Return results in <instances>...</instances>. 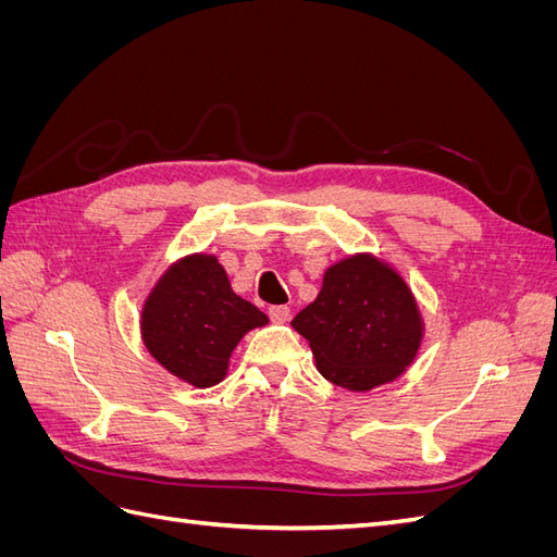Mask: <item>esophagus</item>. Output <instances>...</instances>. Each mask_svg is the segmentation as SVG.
<instances>
[{"mask_svg":"<svg viewBox=\"0 0 557 557\" xmlns=\"http://www.w3.org/2000/svg\"><path fill=\"white\" fill-rule=\"evenodd\" d=\"M269 318H272V323H288L290 320V309L288 307H269Z\"/></svg>","mask_w":557,"mask_h":557,"instance_id":"1","label":"esophagus"}]
</instances>
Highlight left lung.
<instances>
[{
  "label": "left lung",
  "instance_id": "8db88e82",
  "mask_svg": "<svg viewBox=\"0 0 557 557\" xmlns=\"http://www.w3.org/2000/svg\"><path fill=\"white\" fill-rule=\"evenodd\" d=\"M293 327L309 339L320 374L348 391L397 379L423 330L404 281L367 256L330 267L323 290Z\"/></svg>",
  "mask_w": 557,
  "mask_h": 557
}]
</instances>
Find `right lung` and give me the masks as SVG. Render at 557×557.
<instances>
[{
	"label": "right lung",
	"instance_id": "right-lung-1",
	"mask_svg": "<svg viewBox=\"0 0 557 557\" xmlns=\"http://www.w3.org/2000/svg\"><path fill=\"white\" fill-rule=\"evenodd\" d=\"M267 325V315L234 295L225 269L211 256H193L172 267L148 297L141 318L146 348L164 369L197 387L227 372L242 336Z\"/></svg>",
	"mask_w": 557,
	"mask_h": 557
}]
</instances>
